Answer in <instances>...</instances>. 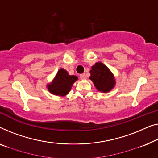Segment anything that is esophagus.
I'll use <instances>...</instances> for the list:
<instances>
[{
	"mask_svg": "<svg viewBox=\"0 0 158 158\" xmlns=\"http://www.w3.org/2000/svg\"><path fill=\"white\" fill-rule=\"evenodd\" d=\"M80 79H86V74H82L80 75Z\"/></svg>",
	"mask_w": 158,
	"mask_h": 158,
	"instance_id": "esophagus-1",
	"label": "esophagus"
}]
</instances>
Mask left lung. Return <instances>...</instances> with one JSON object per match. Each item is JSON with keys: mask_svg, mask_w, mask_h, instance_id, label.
Here are the masks:
<instances>
[{"mask_svg": "<svg viewBox=\"0 0 158 158\" xmlns=\"http://www.w3.org/2000/svg\"><path fill=\"white\" fill-rule=\"evenodd\" d=\"M89 79L94 83L95 87L99 92H108L112 90L115 85L114 75L107 66L102 62H97L90 70Z\"/></svg>", "mask_w": 158, "mask_h": 158, "instance_id": "obj_1", "label": "left lung"}]
</instances>
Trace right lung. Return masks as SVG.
<instances>
[{
  "label": "right lung",
  "mask_w": 158,
  "mask_h": 158,
  "mask_svg": "<svg viewBox=\"0 0 158 158\" xmlns=\"http://www.w3.org/2000/svg\"><path fill=\"white\" fill-rule=\"evenodd\" d=\"M77 79L78 77L77 76L69 75L64 69H60L52 83L47 84L48 90L52 94L61 97L66 96L70 92L73 84Z\"/></svg>",
  "instance_id": "1"
}]
</instances>
